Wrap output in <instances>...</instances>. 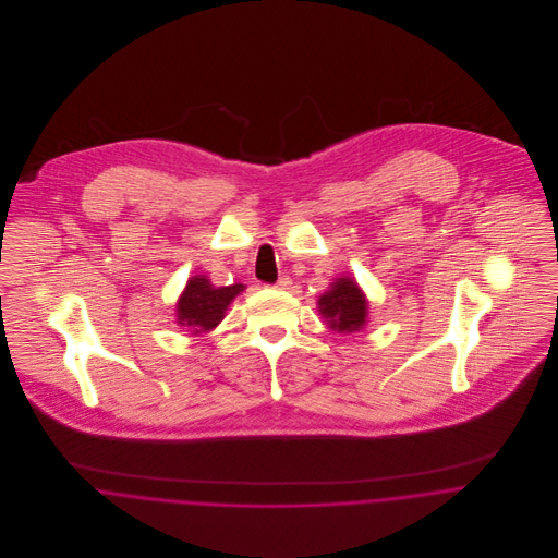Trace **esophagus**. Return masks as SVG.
I'll list each match as a JSON object with an SVG mask.
<instances>
[{"instance_id": "obj_1", "label": "esophagus", "mask_w": 558, "mask_h": 558, "mask_svg": "<svg viewBox=\"0 0 558 558\" xmlns=\"http://www.w3.org/2000/svg\"><path fill=\"white\" fill-rule=\"evenodd\" d=\"M290 286H292V279H290V277H288V275H283V277H279V281H277V283H275V288H277V290H288V288H290Z\"/></svg>"}]
</instances>
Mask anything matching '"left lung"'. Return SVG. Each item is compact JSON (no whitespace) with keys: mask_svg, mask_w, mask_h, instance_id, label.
<instances>
[{"mask_svg":"<svg viewBox=\"0 0 558 558\" xmlns=\"http://www.w3.org/2000/svg\"><path fill=\"white\" fill-rule=\"evenodd\" d=\"M319 314L337 332L361 330L367 322V299L354 279L341 277L318 301Z\"/></svg>","mask_w":558,"mask_h":558,"instance_id":"1","label":"left lung"}]
</instances>
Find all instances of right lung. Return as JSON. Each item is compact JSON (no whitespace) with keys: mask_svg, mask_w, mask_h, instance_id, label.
<instances>
[{"mask_svg":"<svg viewBox=\"0 0 558 558\" xmlns=\"http://www.w3.org/2000/svg\"><path fill=\"white\" fill-rule=\"evenodd\" d=\"M244 290L242 283L215 288L208 277L195 275L189 279L182 296L175 305L178 324L193 328V332H206L215 328L223 316L230 303Z\"/></svg>","mask_w":558,"mask_h":558,"instance_id":"add662e5","label":"right lung"}]
</instances>
